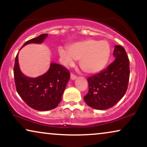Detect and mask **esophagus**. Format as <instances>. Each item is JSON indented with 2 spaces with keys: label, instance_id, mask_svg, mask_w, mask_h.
Here are the masks:
<instances>
[{
  "label": "esophagus",
  "instance_id": "34e87169",
  "mask_svg": "<svg viewBox=\"0 0 147 147\" xmlns=\"http://www.w3.org/2000/svg\"><path fill=\"white\" fill-rule=\"evenodd\" d=\"M76 78V76H75V75H74V74H71V80H75Z\"/></svg>",
  "mask_w": 147,
  "mask_h": 147
}]
</instances>
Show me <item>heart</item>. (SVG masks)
<instances>
[{
	"mask_svg": "<svg viewBox=\"0 0 147 147\" xmlns=\"http://www.w3.org/2000/svg\"><path fill=\"white\" fill-rule=\"evenodd\" d=\"M111 49L106 40L87 39L70 44L68 50L59 49L61 62L65 67L79 60L81 69L88 74H96L105 69L111 57Z\"/></svg>",
	"mask_w": 147,
	"mask_h": 147,
	"instance_id": "1",
	"label": "heart"
}]
</instances>
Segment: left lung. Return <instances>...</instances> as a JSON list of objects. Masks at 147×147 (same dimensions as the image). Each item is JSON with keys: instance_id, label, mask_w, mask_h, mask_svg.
Masks as SVG:
<instances>
[{"instance_id": "obj_1", "label": "left lung", "mask_w": 147, "mask_h": 147, "mask_svg": "<svg viewBox=\"0 0 147 147\" xmlns=\"http://www.w3.org/2000/svg\"><path fill=\"white\" fill-rule=\"evenodd\" d=\"M115 61L106 69L88 78V92L84 96L86 105L96 110L114 106L125 94L130 76L129 60L125 49L115 46Z\"/></svg>"}]
</instances>
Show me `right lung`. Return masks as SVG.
<instances>
[{
    "mask_svg": "<svg viewBox=\"0 0 147 147\" xmlns=\"http://www.w3.org/2000/svg\"><path fill=\"white\" fill-rule=\"evenodd\" d=\"M48 34H42L24 43L42 44ZM14 76L18 94L24 102L36 111H47L55 109L61 101L70 73L63 66L51 62L48 71L37 77H29L20 71L18 53L15 59Z\"/></svg>",
    "mask_w": 147,
    "mask_h": 147,
    "instance_id": "obj_1",
    "label": "right lung"
}]
</instances>
